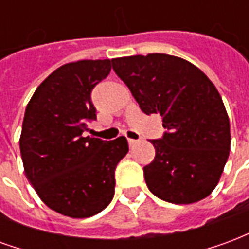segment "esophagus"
I'll return each instance as SVG.
<instances>
[{"label": "esophagus", "mask_w": 249, "mask_h": 249, "mask_svg": "<svg viewBox=\"0 0 249 249\" xmlns=\"http://www.w3.org/2000/svg\"><path fill=\"white\" fill-rule=\"evenodd\" d=\"M128 142H129V146H135L139 140H135V139H128Z\"/></svg>", "instance_id": "1"}]
</instances>
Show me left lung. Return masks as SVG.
Here are the masks:
<instances>
[{
    "mask_svg": "<svg viewBox=\"0 0 249 249\" xmlns=\"http://www.w3.org/2000/svg\"><path fill=\"white\" fill-rule=\"evenodd\" d=\"M145 114L159 113L167 129L151 140L155 160L144 167L155 196L173 204H192L217 185L231 149L230 119L208 77L180 57L152 53L112 60Z\"/></svg>",
    "mask_w": 249,
    "mask_h": 249,
    "instance_id": "obj_1",
    "label": "left lung"
}]
</instances>
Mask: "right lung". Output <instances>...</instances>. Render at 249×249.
Masks as SVG:
<instances>
[{
	"label": "right lung",
	"instance_id": "add662e5",
	"mask_svg": "<svg viewBox=\"0 0 249 249\" xmlns=\"http://www.w3.org/2000/svg\"><path fill=\"white\" fill-rule=\"evenodd\" d=\"M112 69L110 60L60 66L41 82L26 107L19 149L26 178L44 203L74 219L101 212L114 195V169L128 153L124 136L84 137L96 120L90 93Z\"/></svg>",
	"mask_w": 249,
	"mask_h": 249
}]
</instances>
